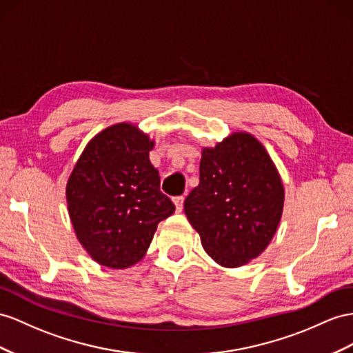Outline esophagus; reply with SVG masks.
<instances>
[{
  "instance_id": "34e87169",
  "label": "esophagus",
  "mask_w": 353,
  "mask_h": 353,
  "mask_svg": "<svg viewBox=\"0 0 353 353\" xmlns=\"http://www.w3.org/2000/svg\"><path fill=\"white\" fill-rule=\"evenodd\" d=\"M173 201H174V205H176V210L177 212H182L183 210L185 198L183 196H176V198H173Z\"/></svg>"
}]
</instances>
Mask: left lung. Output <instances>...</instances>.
Wrapping results in <instances>:
<instances>
[{
    "label": "left lung",
    "instance_id": "8db88e82",
    "mask_svg": "<svg viewBox=\"0 0 353 353\" xmlns=\"http://www.w3.org/2000/svg\"><path fill=\"white\" fill-rule=\"evenodd\" d=\"M283 185L264 146L246 132L204 149L200 183L185 213L201 245L222 267H240L263 254L283 210Z\"/></svg>",
    "mask_w": 353,
    "mask_h": 353
}]
</instances>
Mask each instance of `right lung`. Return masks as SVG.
Segmentation results:
<instances>
[{
  "label": "right lung",
  "instance_id": "add662e5",
  "mask_svg": "<svg viewBox=\"0 0 353 353\" xmlns=\"http://www.w3.org/2000/svg\"><path fill=\"white\" fill-rule=\"evenodd\" d=\"M152 148L153 141L135 126H110L89 141L68 179L71 223L101 265L139 263L158 223L176 210L159 189V173L149 161Z\"/></svg>",
  "mask_w": 353,
  "mask_h": 353
}]
</instances>
